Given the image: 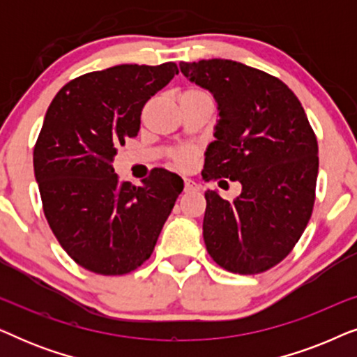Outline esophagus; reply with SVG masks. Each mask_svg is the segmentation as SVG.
<instances>
[{
    "mask_svg": "<svg viewBox=\"0 0 357 357\" xmlns=\"http://www.w3.org/2000/svg\"><path fill=\"white\" fill-rule=\"evenodd\" d=\"M183 182H185V187H183V190H185V192H187V193H188V192H197V190H199L198 185L195 183L192 178H185Z\"/></svg>",
    "mask_w": 357,
    "mask_h": 357,
    "instance_id": "1",
    "label": "esophagus"
}]
</instances>
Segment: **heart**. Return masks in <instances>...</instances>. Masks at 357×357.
Returning a JSON list of instances; mask_svg holds the SVG:
<instances>
[{
  "label": "heart",
  "mask_w": 357,
  "mask_h": 357,
  "mask_svg": "<svg viewBox=\"0 0 357 357\" xmlns=\"http://www.w3.org/2000/svg\"><path fill=\"white\" fill-rule=\"evenodd\" d=\"M203 97H209L206 91L198 89V87H190V89L182 91V94L178 96V100H192V99H203ZM195 158H197V151L192 148H183L178 149L177 153L174 154V162L177 164L180 169H187L193 164Z\"/></svg>",
  "instance_id": "obj_1"
}]
</instances>
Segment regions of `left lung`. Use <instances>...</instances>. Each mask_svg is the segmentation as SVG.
Listing matches in <instances>:
<instances>
[{
	"mask_svg": "<svg viewBox=\"0 0 357 357\" xmlns=\"http://www.w3.org/2000/svg\"><path fill=\"white\" fill-rule=\"evenodd\" d=\"M180 71L218 102L203 178L242 185L234 202L204 193L206 250L231 273L270 270L289 255L314 209L319 146L304 107L284 82L242 63L182 61Z\"/></svg>",
	"mask_w": 357,
	"mask_h": 357,
	"instance_id": "1",
	"label": "left lung"
}]
</instances>
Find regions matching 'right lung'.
<instances>
[{
	"mask_svg": "<svg viewBox=\"0 0 357 357\" xmlns=\"http://www.w3.org/2000/svg\"><path fill=\"white\" fill-rule=\"evenodd\" d=\"M178 68L119 65L63 86L33 148L43 213L65 252L97 275H126L151 257L183 180L153 170L141 187L120 182L116 148L139 131L141 110Z\"/></svg>",
	"mask_w": 357,
	"mask_h": 357,
	"instance_id": "right-lung-1",
	"label": "right lung"
}]
</instances>
